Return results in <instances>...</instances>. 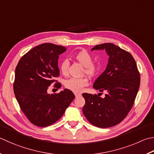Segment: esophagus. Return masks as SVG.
<instances>
[{
  "instance_id": "obj_1",
  "label": "esophagus",
  "mask_w": 154,
  "mask_h": 154,
  "mask_svg": "<svg viewBox=\"0 0 154 154\" xmlns=\"http://www.w3.org/2000/svg\"><path fill=\"white\" fill-rule=\"evenodd\" d=\"M75 97H77L82 96V94H75Z\"/></svg>"
}]
</instances>
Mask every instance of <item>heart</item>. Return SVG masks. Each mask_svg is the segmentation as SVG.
I'll return each instance as SVG.
<instances>
[{
	"instance_id": "b5f03b06",
	"label": "heart",
	"mask_w": 154,
	"mask_h": 154,
	"mask_svg": "<svg viewBox=\"0 0 154 154\" xmlns=\"http://www.w3.org/2000/svg\"><path fill=\"white\" fill-rule=\"evenodd\" d=\"M74 58L84 66V73L89 77H94L96 75L99 70V66L97 64L92 62L93 57L89 52L85 50H81L75 54ZM69 66V63L67 60L65 59L60 63L59 69L63 75H68ZM88 80L86 77H71L65 81V87L74 93L78 94L82 91L83 88L88 85Z\"/></svg>"
}]
</instances>
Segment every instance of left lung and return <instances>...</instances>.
Masks as SVG:
<instances>
[{
  "mask_svg": "<svg viewBox=\"0 0 154 154\" xmlns=\"http://www.w3.org/2000/svg\"><path fill=\"white\" fill-rule=\"evenodd\" d=\"M103 49L109 55L108 64L94 88L108 94L102 98L97 94L83 93V113L91 124L108 128L123 121L132 108L140 85V73L128 52L111 43L96 45L91 50Z\"/></svg>",
  "mask_w": 154,
  "mask_h": 154,
  "instance_id": "left-lung-1",
  "label": "left lung"
}]
</instances>
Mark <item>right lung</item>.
Listing matches in <instances>:
<instances>
[{
  "label": "right lung",
  "mask_w": 154,
  "mask_h": 154,
  "mask_svg": "<svg viewBox=\"0 0 154 154\" xmlns=\"http://www.w3.org/2000/svg\"><path fill=\"white\" fill-rule=\"evenodd\" d=\"M66 50L62 46L42 44L25 54L16 66L13 83L15 97L27 119L38 127L54 124L75 98L67 89L54 94L47 93L48 86L54 82V88H60V83L55 79L60 75L58 58Z\"/></svg>",
  "instance_id": "1"
}]
</instances>
